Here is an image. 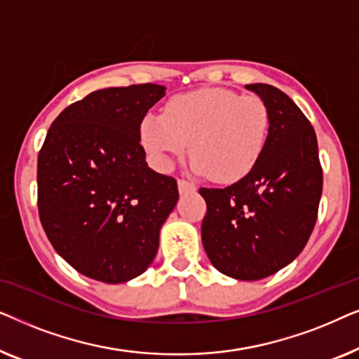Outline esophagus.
Wrapping results in <instances>:
<instances>
[{"mask_svg": "<svg viewBox=\"0 0 359 359\" xmlns=\"http://www.w3.org/2000/svg\"><path fill=\"white\" fill-rule=\"evenodd\" d=\"M178 189H180L181 194L194 193L196 184L194 183H189V181H186V180H178Z\"/></svg>", "mask_w": 359, "mask_h": 359, "instance_id": "obj_1", "label": "esophagus"}]
</instances>
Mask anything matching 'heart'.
Masks as SVG:
<instances>
[{
	"label": "heart",
	"instance_id": "b5f03b06",
	"mask_svg": "<svg viewBox=\"0 0 359 359\" xmlns=\"http://www.w3.org/2000/svg\"><path fill=\"white\" fill-rule=\"evenodd\" d=\"M269 124V109L259 96L203 88L171 97L163 116L147 114L140 142L156 168L170 170L189 149L194 173L233 183L258 161Z\"/></svg>",
	"mask_w": 359,
	"mask_h": 359
}]
</instances>
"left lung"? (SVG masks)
<instances>
[{
	"label": "left lung",
	"mask_w": 359,
	"mask_h": 359,
	"mask_svg": "<svg viewBox=\"0 0 359 359\" xmlns=\"http://www.w3.org/2000/svg\"><path fill=\"white\" fill-rule=\"evenodd\" d=\"M269 109L266 145L252 171L224 189L201 188L208 212L201 225L215 269L238 281H258L294 262L306 247L322 196L316 130L281 90L245 86Z\"/></svg>",
	"instance_id": "left-lung-1"
}]
</instances>
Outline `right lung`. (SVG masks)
I'll use <instances>...</instances> for the list:
<instances>
[{"label": "right lung", "instance_id": "add662e5", "mask_svg": "<svg viewBox=\"0 0 359 359\" xmlns=\"http://www.w3.org/2000/svg\"><path fill=\"white\" fill-rule=\"evenodd\" d=\"M160 85L93 91L60 112L37 158V205L55 252L107 284L140 276L178 203L171 176L149 168L140 124Z\"/></svg>", "mask_w": 359, "mask_h": 359}]
</instances>
